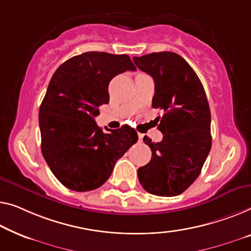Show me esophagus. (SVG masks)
<instances>
[{"mask_svg": "<svg viewBox=\"0 0 251 251\" xmlns=\"http://www.w3.org/2000/svg\"><path fill=\"white\" fill-rule=\"evenodd\" d=\"M143 137H144L143 134H138V141H140V142L143 141Z\"/></svg>", "mask_w": 251, "mask_h": 251, "instance_id": "34e87169", "label": "esophagus"}]
</instances>
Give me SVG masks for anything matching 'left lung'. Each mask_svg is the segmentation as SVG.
Here are the masks:
<instances>
[{
    "label": "left lung",
    "instance_id": "left-lung-1",
    "mask_svg": "<svg viewBox=\"0 0 251 251\" xmlns=\"http://www.w3.org/2000/svg\"><path fill=\"white\" fill-rule=\"evenodd\" d=\"M133 61L153 77L152 107L164 111L159 124L162 141L143 138L152 156L147 166L138 168V180L153 195H179L200 176L212 147L211 111L203 84L176 53L160 51Z\"/></svg>",
    "mask_w": 251,
    "mask_h": 251
}]
</instances>
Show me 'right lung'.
<instances>
[{
	"label": "right lung",
	"mask_w": 251,
	"mask_h": 251,
	"mask_svg": "<svg viewBox=\"0 0 251 251\" xmlns=\"http://www.w3.org/2000/svg\"><path fill=\"white\" fill-rule=\"evenodd\" d=\"M128 55L88 51L55 71L39 108L42 153L62 185L75 192L102 186L138 137L130 126L102 130L99 107L109 102L114 76L135 71Z\"/></svg>",
	"instance_id": "right-lung-1"
}]
</instances>
